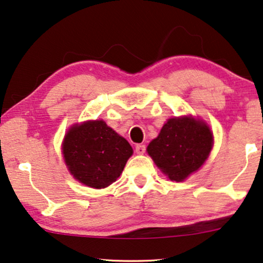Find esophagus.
<instances>
[{
    "instance_id": "34e87169",
    "label": "esophagus",
    "mask_w": 263,
    "mask_h": 263,
    "mask_svg": "<svg viewBox=\"0 0 263 263\" xmlns=\"http://www.w3.org/2000/svg\"><path fill=\"white\" fill-rule=\"evenodd\" d=\"M135 150H136V154L143 155L144 153H145V145H144V144H137Z\"/></svg>"
}]
</instances>
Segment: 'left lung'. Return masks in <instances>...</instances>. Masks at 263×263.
Wrapping results in <instances>:
<instances>
[{"label":"left lung","instance_id":"1","mask_svg":"<svg viewBox=\"0 0 263 263\" xmlns=\"http://www.w3.org/2000/svg\"><path fill=\"white\" fill-rule=\"evenodd\" d=\"M212 145V132L202 121L173 118L149 144L147 154L170 180L183 181L201 167Z\"/></svg>","mask_w":263,"mask_h":263}]
</instances>
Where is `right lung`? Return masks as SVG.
Here are the masks:
<instances>
[{"label":"right lung","mask_w":263,"mask_h":263,"mask_svg":"<svg viewBox=\"0 0 263 263\" xmlns=\"http://www.w3.org/2000/svg\"><path fill=\"white\" fill-rule=\"evenodd\" d=\"M132 153L127 140L102 120L72 126L63 143V155L70 173L91 188H105L114 182Z\"/></svg>","instance_id":"1"}]
</instances>
